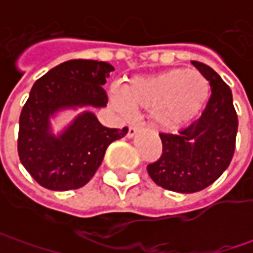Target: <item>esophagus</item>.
Masks as SVG:
<instances>
[{
	"label": "esophagus",
	"instance_id": "esophagus-1",
	"mask_svg": "<svg viewBox=\"0 0 253 253\" xmlns=\"http://www.w3.org/2000/svg\"><path fill=\"white\" fill-rule=\"evenodd\" d=\"M138 129H139L138 125H129V126H128V133H126V136H128V138H133V136L136 135Z\"/></svg>",
	"mask_w": 253,
	"mask_h": 253
}]
</instances>
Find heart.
I'll list each match as a JSON object with an SVG mask.
<instances>
[{
	"mask_svg": "<svg viewBox=\"0 0 253 253\" xmlns=\"http://www.w3.org/2000/svg\"><path fill=\"white\" fill-rule=\"evenodd\" d=\"M210 97L209 80L196 70L170 69L135 77L125 90L110 88V101L117 111L128 117L132 105L152 110V120L163 131H177L191 122Z\"/></svg>",
	"mask_w": 253,
	"mask_h": 253,
	"instance_id": "1",
	"label": "heart"
}]
</instances>
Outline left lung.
<instances>
[{
	"label": "left lung",
	"mask_w": 253,
	"mask_h": 253,
	"mask_svg": "<svg viewBox=\"0 0 253 253\" xmlns=\"http://www.w3.org/2000/svg\"><path fill=\"white\" fill-rule=\"evenodd\" d=\"M191 63L211 87L206 110L177 135L159 133L162 156L148 165V173L158 186L177 193H196L218 179L232 161L238 131L231 88L210 66Z\"/></svg>",
	"instance_id": "left-lung-1"
}]
</instances>
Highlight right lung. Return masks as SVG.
<instances>
[{"mask_svg": "<svg viewBox=\"0 0 253 253\" xmlns=\"http://www.w3.org/2000/svg\"><path fill=\"white\" fill-rule=\"evenodd\" d=\"M111 72L107 62L76 59L35 82L19 117L18 155L44 189L83 187L100 168L108 145L126 135L128 128H107L91 111L80 112L57 135L52 131L50 120L59 112L105 107L108 97L102 85Z\"/></svg>", "mask_w": 253, "mask_h": 253, "instance_id": "obj_1", "label": "right lung"}]
</instances>
